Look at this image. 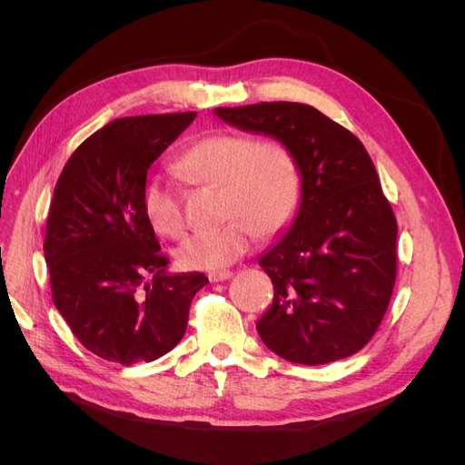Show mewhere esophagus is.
<instances>
[{
  "label": "esophagus",
  "mask_w": 465,
  "mask_h": 465,
  "mask_svg": "<svg viewBox=\"0 0 465 465\" xmlns=\"http://www.w3.org/2000/svg\"><path fill=\"white\" fill-rule=\"evenodd\" d=\"M232 277V272L231 270H221V272H213L209 273V281L211 283H219V281H227Z\"/></svg>",
  "instance_id": "1"
}]
</instances>
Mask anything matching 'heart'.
<instances>
[{"label": "heart", "instance_id": "b5f03b06", "mask_svg": "<svg viewBox=\"0 0 465 465\" xmlns=\"http://www.w3.org/2000/svg\"><path fill=\"white\" fill-rule=\"evenodd\" d=\"M176 171L193 184L221 186L223 217L229 219L178 248L176 260L186 270H223L246 254L256 232L275 238L297 217L302 176L297 154L283 139L209 134L180 153ZM142 211L154 234L171 241L184 236L180 192L168 180L149 176L143 182Z\"/></svg>", "mask_w": 465, "mask_h": 465}]
</instances>
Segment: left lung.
Here are the masks:
<instances>
[{
    "instance_id": "left-lung-1",
    "label": "left lung",
    "mask_w": 465,
    "mask_h": 465,
    "mask_svg": "<svg viewBox=\"0 0 465 465\" xmlns=\"http://www.w3.org/2000/svg\"><path fill=\"white\" fill-rule=\"evenodd\" d=\"M215 112L283 139L301 166L299 215L260 258L275 289L256 323L262 341L299 364L355 355L382 322L398 275V223L371 154L357 135L302 103Z\"/></svg>"
}]
</instances>
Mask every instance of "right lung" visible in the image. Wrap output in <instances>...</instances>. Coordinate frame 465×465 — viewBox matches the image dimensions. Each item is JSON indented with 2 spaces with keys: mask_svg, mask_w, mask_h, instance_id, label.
I'll return each mask as SVG.
<instances>
[{
  "mask_svg": "<svg viewBox=\"0 0 465 465\" xmlns=\"http://www.w3.org/2000/svg\"><path fill=\"white\" fill-rule=\"evenodd\" d=\"M198 112L118 118L87 137L55 182L45 258L52 299L81 345L130 367L174 349L203 273L168 275L142 211L149 166Z\"/></svg>",
  "mask_w": 465,
  "mask_h": 465,
  "instance_id": "1",
  "label": "right lung"
}]
</instances>
